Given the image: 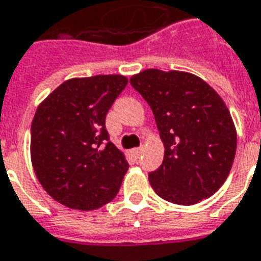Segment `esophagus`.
Wrapping results in <instances>:
<instances>
[{
	"instance_id": "obj_1",
	"label": "esophagus",
	"mask_w": 261,
	"mask_h": 261,
	"mask_svg": "<svg viewBox=\"0 0 261 261\" xmlns=\"http://www.w3.org/2000/svg\"><path fill=\"white\" fill-rule=\"evenodd\" d=\"M132 152H133V155H135V156H139L143 152V147H138V148H133Z\"/></svg>"
}]
</instances>
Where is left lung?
Wrapping results in <instances>:
<instances>
[{"label":"left lung","instance_id":"8db88e82","mask_svg":"<svg viewBox=\"0 0 261 261\" xmlns=\"http://www.w3.org/2000/svg\"><path fill=\"white\" fill-rule=\"evenodd\" d=\"M130 85L151 107L165 147L162 165L148 175L156 195L194 205L216 193L230 175L237 150L234 121L219 93L186 71L143 70Z\"/></svg>","mask_w":261,"mask_h":261}]
</instances>
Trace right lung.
Returning a JSON list of instances; mask_svg holds the SVG:
<instances>
[{"mask_svg":"<svg viewBox=\"0 0 261 261\" xmlns=\"http://www.w3.org/2000/svg\"><path fill=\"white\" fill-rule=\"evenodd\" d=\"M126 84L121 74L71 78L37 107L33 169L45 191L64 206L93 211L118 193L129 165L109 142L106 115Z\"/></svg>","mask_w":261,"mask_h":261,"instance_id":"right-lung-1","label":"right lung"}]
</instances>
